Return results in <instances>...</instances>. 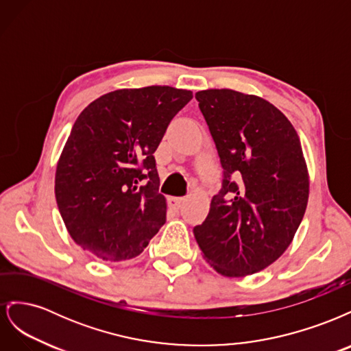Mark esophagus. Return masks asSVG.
<instances>
[{
	"instance_id": "obj_1",
	"label": "esophagus",
	"mask_w": 351,
	"mask_h": 351,
	"mask_svg": "<svg viewBox=\"0 0 351 351\" xmlns=\"http://www.w3.org/2000/svg\"><path fill=\"white\" fill-rule=\"evenodd\" d=\"M184 200H186L184 197H169L168 204L173 209H180V206L184 204Z\"/></svg>"
}]
</instances>
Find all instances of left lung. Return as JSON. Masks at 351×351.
I'll return each mask as SVG.
<instances>
[{
    "label": "left lung",
    "mask_w": 351,
    "mask_h": 351,
    "mask_svg": "<svg viewBox=\"0 0 351 351\" xmlns=\"http://www.w3.org/2000/svg\"><path fill=\"white\" fill-rule=\"evenodd\" d=\"M215 142L222 187L193 228L210 267L244 277L277 261L303 219L309 176L300 139L272 104L231 89L196 95Z\"/></svg>",
    "instance_id": "obj_1"
}]
</instances>
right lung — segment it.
Returning a JSON list of instances; mask_svg holds the SVG:
<instances>
[{"instance_id": "1", "label": "right lung", "mask_w": 351, "mask_h": 351, "mask_svg": "<svg viewBox=\"0 0 351 351\" xmlns=\"http://www.w3.org/2000/svg\"><path fill=\"white\" fill-rule=\"evenodd\" d=\"M193 98L171 86L119 89L74 123L56 173V199L71 239L102 261L136 258L167 221L154 152Z\"/></svg>"}]
</instances>
